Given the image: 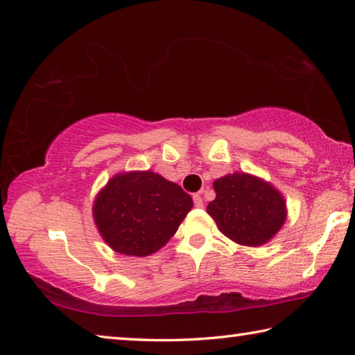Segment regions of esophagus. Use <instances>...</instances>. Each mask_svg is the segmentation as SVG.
<instances>
[{
    "instance_id": "esophagus-1",
    "label": "esophagus",
    "mask_w": 355,
    "mask_h": 355,
    "mask_svg": "<svg viewBox=\"0 0 355 355\" xmlns=\"http://www.w3.org/2000/svg\"><path fill=\"white\" fill-rule=\"evenodd\" d=\"M192 199H194L196 208H203V199H202V196L199 194V192H197V194H194V197H192Z\"/></svg>"
}]
</instances>
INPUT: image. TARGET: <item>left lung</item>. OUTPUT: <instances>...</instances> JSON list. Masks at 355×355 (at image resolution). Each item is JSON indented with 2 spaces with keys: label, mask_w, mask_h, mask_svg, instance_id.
I'll return each instance as SVG.
<instances>
[{
  "label": "left lung",
  "mask_w": 355,
  "mask_h": 355,
  "mask_svg": "<svg viewBox=\"0 0 355 355\" xmlns=\"http://www.w3.org/2000/svg\"><path fill=\"white\" fill-rule=\"evenodd\" d=\"M213 186L216 199L207 211L227 238L243 245H261L284 225V197L263 180L233 173L216 180Z\"/></svg>",
  "instance_id": "1"
}]
</instances>
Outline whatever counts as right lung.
Listing matches in <instances>:
<instances>
[{"instance_id":"obj_1","label":"right lung","mask_w":355,"mask_h":355,"mask_svg":"<svg viewBox=\"0 0 355 355\" xmlns=\"http://www.w3.org/2000/svg\"><path fill=\"white\" fill-rule=\"evenodd\" d=\"M191 196L153 172L114 177L94 203L101 236L125 255L147 257L175 235L191 211Z\"/></svg>"}]
</instances>
